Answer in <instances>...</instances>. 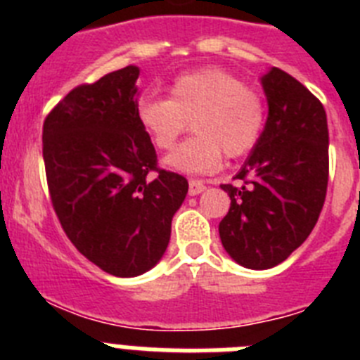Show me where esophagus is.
Masks as SVG:
<instances>
[{"label": "esophagus", "mask_w": 360, "mask_h": 360, "mask_svg": "<svg viewBox=\"0 0 360 360\" xmlns=\"http://www.w3.org/2000/svg\"><path fill=\"white\" fill-rule=\"evenodd\" d=\"M203 189H205V184H203L202 180H196V178L189 180V195L191 196L200 195V193H202Z\"/></svg>", "instance_id": "34e87169"}]
</instances>
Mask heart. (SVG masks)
<instances>
[{
  "instance_id": "heart-1",
  "label": "heart",
  "mask_w": 360,
  "mask_h": 360,
  "mask_svg": "<svg viewBox=\"0 0 360 360\" xmlns=\"http://www.w3.org/2000/svg\"><path fill=\"white\" fill-rule=\"evenodd\" d=\"M136 120L158 149L169 151L187 131L198 135L174 149L165 164L182 173H211L221 151L240 157L254 148L265 122V104L232 73L203 68L174 79L169 98L144 97L136 103Z\"/></svg>"
}]
</instances>
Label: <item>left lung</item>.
<instances>
[{"mask_svg":"<svg viewBox=\"0 0 360 360\" xmlns=\"http://www.w3.org/2000/svg\"><path fill=\"white\" fill-rule=\"evenodd\" d=\"M265 128L236 174L221 184L231 209L219 221L229 256L245 269L285 262L310 236L328 186V122L316 95L279 68L262 77Z\"/></svg>","mask_w":360,"mask_h":360,"instance_id":"8db88e82","label":"left lung"}]
</instances>
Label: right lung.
<instances>
[{
  "label": "right lung",
  "mask_w": 360,
  "mask_h": 360,
  "mask_svg": "<svg viewBox=\"0 0 360 360\" xmlns=\"http://www.w3.org/2000/svg\"><path fill=\"white\" fill-rule=\"evenodd\" d=\"M139 66L73 88L43 124L50 198L75 249L104 272L135 278L160 262L186 200L182 174L157 167L136 120Z\"/></svg>",
  "instance_id": "1"
}]
</instances>
